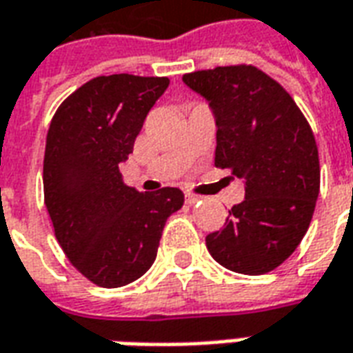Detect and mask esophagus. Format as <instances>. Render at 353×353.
Returning a JSON list of instances; mask_svg holds the SVG:
<instances>
[{"mask_svg":"<svg viewBox=\"0 0 353 353\" xmlns=\"http://www.w3.org/2000/svg\"><path fill=\"white\" fill-rule=\"evenodd\" d=\"M199 200L200 196H196V194H191V192H187V194H185V202H187V204H196Z\"/></svg>","mask_w":353,"mask_h":353,"instance_id":"1","label":"esophagus"}]
</instances>
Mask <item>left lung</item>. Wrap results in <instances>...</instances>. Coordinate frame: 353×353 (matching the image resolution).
<instances>
[{"label": "left lung", "mask_w": 353, "mask_h": 353, "mask_svg": "<svg viewBox=\"0 0 353 353\" xmlns=\"http://www.w3.org/2000/svg\"><path fill=\"white\" fill-rule=\"evenodd\" d=\"M183 83L206 98L215 117V166L245 185L225 227L206 236L208 252L232 272H270L301 244L318 200L310 124L285 88L255 65L192 72Z\"/></svg>", "instance_id": "1"}]
</instances>
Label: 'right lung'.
<instances>
[{
  "instance_id": "right-lung-1",
  "label": "right lung",
  "mask_w": 353,
  "mask_h": 353,
  "mask_svg": "<svg viewBox=\"0 0 353 353\" xmlns=\"http://www.w3.org/2000/svg\"><path fill=\"white\" fill-rule=\"evenodd\" d=\"M168 77L101 75L68 96L52 117L43 161V191L58 244L100 288L138 280L157 257L162 229L183 206V192H139L119 164Z\"/></svg>"
}]
</instances>
